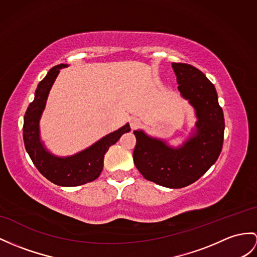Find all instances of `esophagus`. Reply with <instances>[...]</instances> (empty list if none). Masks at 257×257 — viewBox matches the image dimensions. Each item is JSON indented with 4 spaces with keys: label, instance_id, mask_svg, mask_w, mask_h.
Masks as SVG:
<instances>
[{
    "label": "esophagus",
    "instance_id": "obj_1",
    "mask_svg": "<svg viewBox=\"0 0 257 257\" xmlns=\"http://www.w3.org/2000/svg\"><path fill=\"white\" fill-rule=\"evenodd\" d=\"M140 124H141V120H140L139 117H136V116L131 117V120H130L131 128H132V130H135V128H137V127L140 126Z\"/></svg>",
    "mask_w": 257,
    "mask_h": 257
}]
</instances>
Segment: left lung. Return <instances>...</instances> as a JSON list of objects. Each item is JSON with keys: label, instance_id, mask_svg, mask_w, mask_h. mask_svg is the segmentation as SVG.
<instances>
[{"label": "left lung", "instance_id": "1", "mask_svg": "<svg viewBox=\"0 0 257 257\" xmlns=\"http://www.w3.org/2000/svg\"><path fill=\"white\" fill-rule=\"evenodd\" d=\"M181 96L195 109V133L182 146L170 147L162 141L134 131L133 159L142 176L170 189L195 182L215 164L221 153L224 117L215 86L205 74L190 64L172 63Z\"/></svg>", "mask_w": 257, "mask_h": 257}]
</instances>
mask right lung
Wrapping results in <instances>:
<instances>
[{"instance_id": "right-lung-1", "label": "right lung", "mask_w": 257, "mask_h": 257, "mask_svg": "<svg viewBox=\"0 0 257 257\" xmlns=\"http://www.w3.org/2000/svg\"><path fill=\"white\" fill-rule=\"evenodd\" d=\"M67 66V64H60L52 67L38 84L34 101L29 104L24 116L23 137L30 159L43 177L60 186H78L91 182L100 176L105 153L124 133L130 132L131 127L126 123L90 147L70 157H58L48 152L40 141L39 121L56 76L61 68Z\"/></svg>"}]
</instances>
